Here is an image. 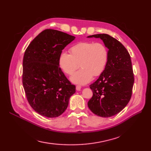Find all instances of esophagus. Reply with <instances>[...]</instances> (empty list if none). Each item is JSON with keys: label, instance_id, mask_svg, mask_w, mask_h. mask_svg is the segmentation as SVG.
Instances as JSON below:
<instances>
[{"label": "esophagus", "instance_id": "34e87169", "mask_svg": "<svg viewBox=\"0 0 151 151\" xmlns=\"http://www.w3.org/2000/svg\"><path fill=\"white\" fill-rule=\"evenodd\" d=\"M81 89V87L80 86H79V85L76 86V90L77 91H80Z\"/></svg>", "mask_w": 151, "mask_h": 151}]
</instances>
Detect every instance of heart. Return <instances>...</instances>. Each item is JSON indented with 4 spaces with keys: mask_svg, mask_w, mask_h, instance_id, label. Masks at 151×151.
Returning a JSON list of instances; mask_svg holds the SVG:
<instances>
[{
    "mask_svg": "<svg viewBox=\"0 0 151 151\" xmlns=\"http://www.w3.org/2000/svg\"><path fill=\"white\" fill-rule=\"evenodd\" d=\"M70 54L61 52L58 63L65 73L72 74L79 68H82L70 77L73 83L84 84L90 82L93 76L97 77L104 72L108 60V51L101 43L80 42L70 49Z\"/></svg>",
    "mask_w": 151,
    "mask_h": 151,
    "instance_id": "obj_1",
    "label": "heart"
}]
</instances>
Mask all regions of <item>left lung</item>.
<instances>
[{
  "instance_id": "left-lung-1",
  "label": "left lung",
  "mask_w": 151,
  "mask_h": 151,
  "mask_svg": "<svg viewBox=\"0 0 151 151\" xmlns=\"http://www.w3.org/2000/svg\"><path fill=\"white\" fill-rule=\"evenodd\" d=\"M87 38H100L108 49V60L104 72L90 85L93 96L88 106L97 116H112L122 111L131 97L134 74L130 55L122 43L107 34Z\"/></svg>"
}]
</instances>
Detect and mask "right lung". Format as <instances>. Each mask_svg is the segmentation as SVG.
<instances>
[{"label":"right lung","mask_w":151,"mask_h":151,"mask_svg":"<svg viewBox=\"0 0 151 151\" xmlns=\"http://www.w3.org/2000/svg\"><path fill=\"white\" fill-rule=\"evenodd\" d=\"M75 36L46 29L29 44L23 59L22 83L29 104L40 115L54 118L67 108L76 92L58 63L62 50Z\"/></svg>","instance_id":"add662e5"}]
</instances>
